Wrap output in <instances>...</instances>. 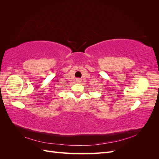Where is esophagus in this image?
I'll return each instance as SVG.
<instances>
[{
	"mask_svg": "<svg viewBox=\"0 0 159 159\" xmlns=\"http://www.w3.org/2000/svg\"><path fill=\"white\" fill-rule=\"evenodd\" d=\"M76 81L78 83H80L81 81V79H80V78H78V79H76Z\"/></svg>",
	"mask_w": 159,
	"mask_h": 159,
	"instance_id": "34e87169",
	"label": "esophagus"
}]
</instances>
